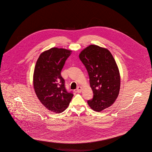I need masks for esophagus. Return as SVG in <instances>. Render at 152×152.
I'll use <instances>...</instances> for the list:
<instances>
[{
    "mask_svg": "<svg viewBox=\"0 0 152 152\" xmlns=\"http://www.w3.org/2000/svg\"><path fill=\"white\" fill-rule=\"evenodd\" d=\"M81 91H82V88L81 87H78L77 88V89H76V91H77V92H78V93H80L81 92Z\"/></svg>",
    "mask_w": 152,
    "mask_h": 152,
    "instance_id": "obj_1",
    "label": "esophagus"
}]
</instances>
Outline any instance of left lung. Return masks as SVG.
<instances>
[{"label": "left lung", "instance_id": "1", "mask_svg": "<svg viewBox=\"0 0 152 152\" xmlns=\"http://www.w3.org/2000/svg\"><path fill=\"white\" fill-rule=\"evenodd\" d=\"M79 58L87 69L94 93L88 104L94 111L101 112L110 107L119 94L120 76L116 61L109 50L96 45L81 51Z\"/></svg>", "mask_w": 152, "mask_h": 152}]
</instances>
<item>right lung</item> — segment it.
Returning <instances> with one entry per match:
<instances>
[{"label": "right lung", "mask_w": 152, "mask_h": 152, "mask_svg": "<svg viewBox=\"0 0 152 152\" xmlns=\"http://www.w3.org/2000/svg\"><path fill=\"white\" fill-rule=\"evenodd\" d=\"M71 51L52 48L38 58L34 73V87L44 106L53 112L65 110L72 100V92H68L61 71Z\"/></svg>", "instance_id": "right-lung-1"}]
</instances>
